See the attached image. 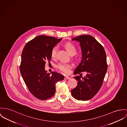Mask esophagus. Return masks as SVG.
I'll return each mask as SVG.
<instances>
[{"mask_svg":"<svg viewBox=\"0 0 127 127\" xmlns=\"http://www.w3.org/2000/svg\"><path fill=\"white\" fill-rule=\"evenodd\" d=\"M64 79L65 80H69V79H70V77L68 76H65L64 77Z\"/></svg>","mask_w":127,"mask_h":127,"instance_id":"obj_1","label":"esophagus"}]
</instances>
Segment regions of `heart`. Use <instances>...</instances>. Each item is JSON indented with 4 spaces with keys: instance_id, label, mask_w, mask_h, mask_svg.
Here are the masks:
<instances>
[{
    "instance_id": "heart-1",
    "label": "heart",
    "mask_w": 127,
    "mask_h": 127,
    "mask_svg": "<svg viewBox=\"0 0 127 127\" xmlns=\"http://www.w3.org/2000/svg\"><path fill=\"white\" fill-rule=\"evenodd\" d=\"M65 48L68 51L69 54L71 55H74L76 52V50L74 46L70 42H67L65 45ZM58 47L57 46H55L51 51V56L53 59H55L56 57L57 53ZM57 68L59 70L64 73L68 74L70 70V69L72 68V65L69 63H65L63 62H60L59 63L57 66Z\"/></svg>"
}]
</instances>
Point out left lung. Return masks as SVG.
Returning a JSON list of instances; mask_svg holds the SVG:
<instances>
[{"instance_id":"8db88e82","label":"left lung","mask_w":127,"mask_h":127,"mask_svg":"<svg viewBox=\"0 0 127 127\" xmlns=\"http://www.w3.org/2000/svg\"><path fill=\"white\" fill-rule=\"evenodd\" d=\"M79 42L82 51V60L74 71L79 74L73 78L77 86L71 90L73 98L77 100H88L93 98L101 88L107 70L106 55L103 46L90 35H81L72 39ZM85 71L83 78L81 72Z\"/></svg>"}]
</instances>
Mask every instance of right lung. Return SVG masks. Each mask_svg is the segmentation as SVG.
Segmentation results:
<instances>
[{
  "mask_svg": "<svg viewBox=\"0 0 127 127\" xmlns=\"http://www.w3.org/2000/svg\"><path fill=\"white\" fill-rule=\"evenodd\" d=\"M61 39L39 36L28 42L22 51L21 74L30 93L39 99L52 97L56 92V84L64 78L57 72L47 73L44 67L45 61L51 59L52 50Z\"/></svg>",
  "mask_w": 127,
  "mask_h": 127,
  "instance_id": "1",
  "label": "right lung"
}]
</instances>
